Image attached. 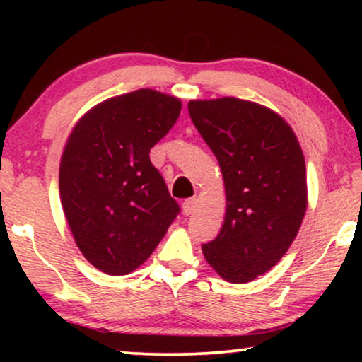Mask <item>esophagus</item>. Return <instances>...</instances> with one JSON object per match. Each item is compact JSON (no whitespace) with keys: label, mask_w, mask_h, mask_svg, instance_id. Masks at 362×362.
<instances>
[{"label":"esophagus","mask_w":362,"mask_h":362,"mask_svg":"<svg viewBox=\"0 0 362 362\" xmlns=\"http://www.w3.org/2000/svg\"><path fill=\"white\" fill-rule=\"evenodd\" d=\"M181 207H182V214L191 216L197 207V199H194V197H191V199H186L185 202H182Z\"/></svg>","instance_id":"obj_1"}]
</instances>
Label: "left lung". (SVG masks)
I'll list each match as a JSON object with an SVG mask.
<instances>
[{
    "mask_svg": "<svg viewBox=\"0 0 362 362\" xmlns=\"http://www.w3.org/2000/svg\"><path fill=\"white\" fill-rule=\"evenodd\" d=\"M191 120L219 161L224 226L202 245L212 269L247 284L279 264L308 204L306 166L293 130L270 108L235 97L187 103Z\"/></svg>",
    "mask_w": 362,
    "mask_h": 362,
    "instance_id": "obj_1",
    "label": "left lung"
}]
</instances>
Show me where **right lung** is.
<instances>
[{"label":"right lung","mask_w":362,"mask_h":362,"mask_svg":"<svg viewBox=\"0 0 362 362\" xmlns=\"http://www.w3.org/2000/svg\"><path fill=\"white\" fill-rule=\"evenodd\" d=\"M180 113L177 97L140 88L92 107L67 138L62 209L78 250L103 274L138 269L180 212L150 161Z\"/></svg>","instance_id":"1"}]
</instances>
